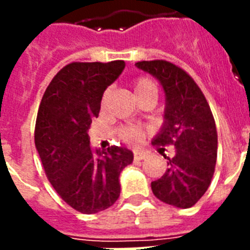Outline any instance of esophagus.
<instances>
[{
	"label": "esophagus",
	"mask_w": 250,
	"mask_h": 250,
	"mask_svg": "<svg viewBox=\"0 0 250 250\" xmlns=\"http://www.w3.org/2000/svg\"><path fill=\"white\" fill-rule=\"evenodd\" d=\"M146 157V154L143 152H135L133 153V160L135 161H143Z\"/></svg>",
	"instance_id": "1"
}]
</instances>
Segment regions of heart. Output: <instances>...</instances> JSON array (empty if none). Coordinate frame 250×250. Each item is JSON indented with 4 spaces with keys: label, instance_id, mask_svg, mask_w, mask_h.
Segmentation results:
<instances>
[{
    "label": "heart",
    "instance_id": "b5f03b06",
    "mask_svg": "<svg viewBox=\"0 0 250 250\" xmlns=\"http://www.w3.org/2000/svg\"><path fill=\"white\" fill-rule=\"evenodd\" d=\"M133 92L136 94L137 100L148 96V94H158V88L157 84L149 78L140 76L133 82ZM110 96V89H106L104 96H102V102H105ZM145 131L140 127L135 125H125L118 129V136L127 144H136L141 140V137L144 136Z\"/></svg>",
    "mask_w": 250,
    "mask_h": 250
}]
</instances>
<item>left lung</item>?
Masks as SVG:
<instances>
[{
	"mask_svg": "<svg viewBox=\"0 0 250 250\" xmlns=\"http://www.w3.org/2000/svg\"><path fill=\"white\" fill-rule=\"evenodd\" d=\"M136 66L160 80L166 94L165 125L153 140L156 146H174L172 158L158 180L154 196L176 208H190L205 194L217 162L215 121L205 96L188 72L168 61H141Z\"/></svg>",
	"mask_w": 250,
	"mask_h": 250,
	"instance_id": "left-lung-1",
	"label": "left lung"
}]
</instances>
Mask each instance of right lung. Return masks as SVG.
Wrapping results in <instances>:
<instances>
[{"label": "right lung", "mask_w": 250, "mask_h": 250, "mask_svg": "<svg viewBox=\"0 0 250 250\" xmlns=\"http://www.w3.org/2000/svg\"><path fill=\"white\" fill-rule=\"evenodd\" d=\"M125 61L72 62L61 68L41 98L35 145L46 178L72 209L94 214L115 204L119 174L132 164L123 146L92 150L88 129L98 117L102 94L121 75Z\"/></svg>", "instance_id": "right-lung-1"}]
</instances>
